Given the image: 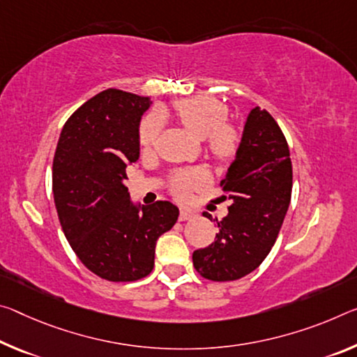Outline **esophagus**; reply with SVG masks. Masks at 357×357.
Listing matches in <instances>:
<instances>
[{
	"instance_id": "34e87169",
	"label": "esophagus",
	"mask_w": 357,
	"mask_h": 357,
	"mask_svg": "<svg viewBox=\"0 0 357 357\" xmlns=\"http://www.w3.org/2000/svg\"><path fill=\"white\" fill-rule=\"evenodd\" d=\"M194 216H195V214L192 213V211H188V209H181L179 220H189V219H192Z\"/></svg>"
}]
</instances>
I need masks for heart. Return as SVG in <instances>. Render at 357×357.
I'll return each mask as SVG.
<instances>
[{
  "label": "heart",
  "mask_w": 357,
  "mask_h": 357,
  "mask_svg": "<svg viewBox=\"0 0 357 357\" xmlns=\"http://www.w3.org/2000/svg\"><path fill=\"white\" fill-rule=\"evenodd\" d=\"M174 111L185 128L197 138L206 141V148L216 160L227 162L236 154L240 146V133L235 126L225 122L227 107L220 101L209 97L184 98L174 103ZM163 127L160 112H149L139 123V144L144 151L157 143ZM206 173L200 168L179 172L172 178V192L178 199H185L189 190L205 183Z\"/></svg>",
  "instance_id": "heart-1"
}]
</instances>
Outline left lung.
I'll use <instances>...</instances> for the list:
<instances>
[{
    "label": "left lung",
    "mask_w": 357,
    "mask_h": 357,
    "mask_svg": "<svg viewBox=\"0 0 357 357\" xmlns=\"http://www.w3.org/2000/svg\"><path fill=\"white\" fill-rule=\"evenodd\" d=\"M220 188L230 200L229 214L218 220L219 234L208 248L192 254L203 278L235 281L256 270L273 248L291 203L289 146L268 111L254 107ZM209 218V216H206Z\"/></svg>",
    "instance_id": "8db88e82"
}]
</instances>
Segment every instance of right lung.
<instances>
[{"instance_id":"add662e5","label":"right lung","mask_w":357,"mask_h":357,"mask_svg":"<svg viewBox=\"0 0 357 357\" xmlns=\"http://www.w3.org/2000/svg\"><path fill=\"white\" fill-rule=\"evenodd\" d=\"M148 97L107 89L73 112L52 167L54 202L79 260L100 278L127 282L154 268L155 241L176 224L169 202L135 206L127 167L138 160V127Z\"/></svg>"}]
</instances>
